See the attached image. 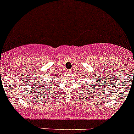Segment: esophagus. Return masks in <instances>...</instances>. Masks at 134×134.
Instances as JSON below:
<instances>
[{
    "mask_svg": "<svg viewBox=\"0 0 134 134\" xmlns=\"http://www.w3.org/2000/svg\"><path fill=\"white\" fill-rule=\"evenodd\" d=\"M66 73L67 74H70V73H71V70H67Z\"/></svg>",
    "mask_w": 134,
    "mask_h": 134,
    "instance_id": "esophagus-1",
    "label": "esophagus"
}]
</instances>
